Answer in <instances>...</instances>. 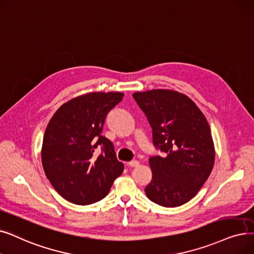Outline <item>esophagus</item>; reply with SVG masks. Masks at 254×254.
I'll return each mask as SVG.
<instances>
[{
  "label": "esophagus",
  "mask_w": 254,
  "mask_h": 254,
  "mask_svg": "<svg viewBox=\"0 0 254 254\" xmlns=\"http://www.w3.org/2000/svg\"><path fill=\"white\" fill-rule=\"evenodd\" d=\"M127 165H128L129 167H137V166H139V162H138V161H136V160H133V161L128 162V163H127Z\"/></svg>",
  "instance_id": "1"
}]
</instances>
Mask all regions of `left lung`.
<instances>
[{
  "mask_svg": "<svg viewBox=\"0 0 254 254\" xmlns=\"http://www.w3.org/2000/svg\"><path fill=\"white\" fill-rule=\"evenodd\" d=\"M133 97L152 128L153 145L164 152L149 159V199L165 207L180 206L200 190L215 163L207 120L187 95L168 89L136 92Z\"/></svg>",
  "mask_w": 254,
  "mask_h": 254,
  "instance_id": "8db88e82",
  "label": "left lung"
}]
</instances>
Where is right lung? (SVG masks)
<instances>
[{"instance_id": "right-lung-1", "label": "right lung", "mask_w": 254, "mask_h": 254, "mask_svg": "<svg viewBox=\"0 0 254 254\" xmlns=\"http://www.w3.org/2000/svg\"><path fill=\"white\" fill-rule=\"evenodd\" d=\"M123 97L121 92L87 93L63 104L50 120L41 162L54 189L67 201H100L123 173L113 143L101 135L107 114ZM97 147L100 155L94 153Z\"/></svg>"}]
</instances>
